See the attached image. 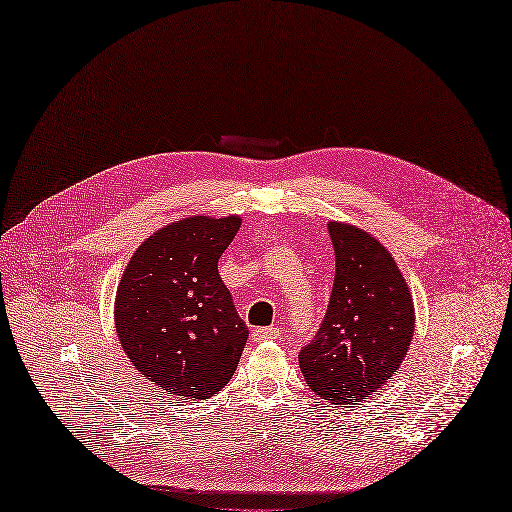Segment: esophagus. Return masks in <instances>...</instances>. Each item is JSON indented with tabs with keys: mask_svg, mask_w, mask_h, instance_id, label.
Here are the masks:
<instances>
[{
	"mask_svg": "<svg viewBox=\"0 0 512 512\" xmlns=\"http://www.w3.org/2000/svg\"><path fill=\"white\" fill-rule=\"evenodd\" d=\"M281 337V330L279 328H275V326H262V328H256L254 330V334H252V339L254 341H275V339H279Z\"/></svg>",
	"mask_w": 512,
	"mask_h": 512,
	"instance_id": "34e87169",
	"label": "esophagus"
}]
</instances>
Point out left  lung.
Returning <instances> with one entry per match:
<instances>
[{"mask_svg":"<svg viewBox=\"0 0 512 512\" xmlns=\"http://www.w3.org/2000/svg\"><path fill=\"white\" fill-rule=\"evenodd\" d=\"M337 271L324 322L298 354L311 390L332 404H358L407 358L415 305L385 245L347 222H328Z\"/></svg>","mask_w":512,"mask_h":512,"instance_id":"1","label":"left lung"}]
</instances>
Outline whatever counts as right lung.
Returning <instances> with one entry per match:
<instances>
[{"mask_svg": "<svg viewBox=\"0 0 512 512\" xmlns=\"http://www.w3.org/2000/svg\"><path fill=\"white\" fill-rule=\"evenodd\" d=\"M239 226V216L175 220L142 241L120 277L118 341L165 394L211 398L239 364L250 332L218 273Z\"/></svg>", "mask_w": 512, "mask_h": 512, "instance_id": "1", "label": "right lung"}]
</instances>
